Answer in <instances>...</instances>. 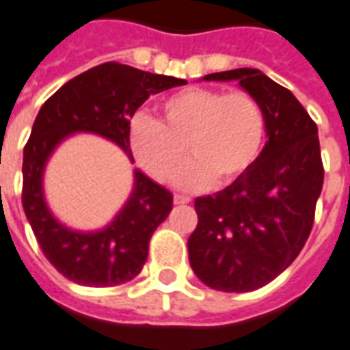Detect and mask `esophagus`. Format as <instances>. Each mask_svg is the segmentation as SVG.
<instances>
[{
  "label": "esophagus",
  "instance_id": "obj_1",
  "mask_svg": "<svg viewBox=\"0 0 350 350\" xmlns=\"http://www.w3.org/2000/svg\"><path fill=\"white\" fill-rule=\"evenodd\" d=\"M191 198L189 196H183V195H176L174 196V204H189Z\"/></svg>",
  "mask_w": 350,
  "mask_h": 350
}]
</instances>
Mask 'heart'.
Returning <instances> with one entry per match:
<instances>
[{"label": "heart", "mask_w": 350, "mask_h": 350, "mask_svg": "<svg viewBox=\"0 0 350 350\" xmlns=\"http://www.w3.org/2000/svg\"><path fill=\"white\" fill-rule=\"evenodd\" d=\"M161 122L137 115L129 124V148L142 170L161 183L172 182L187 161V187L230 185L254 167L265 141V113L245 90L185 89L159 105Z\"/></svg>", "instance_id": "obj_1"}]
</instances>
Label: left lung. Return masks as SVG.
Instances as JSON below:
<instances>
[{
    "mask_svg": "<svg viewBox=\"0 0 350 350\" xmlns=\"http://www.w3.org/2000/svg\"><path fill=\"white\" fill-rule=\"evenodd\" d=\"M237 79L265 113V148L247 174L211 196H198L189 263L206 286L226 293L263 287L286 271L308 241L323 189L317 124L286 87L256 68L204 76Z\"/></svg>",
    "mask_w": 350,
    "mask_h": 350,
    "instance_id": "8db88e82",
    "label": "left lung"
}]
</instances>
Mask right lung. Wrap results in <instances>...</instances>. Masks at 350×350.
<instances>
[{"mask_svg":"<svg viewBox=\"0 0 350 350\" xmlns=\"http://www.w3.org/2000/svg\"><path fill=\"white\" fill-rule=\"evenodd\" d=\"M185 79L103 63L64 83L37 115L23 148L22 204L44 256L68 280L113 287L133 280L148 258L150 237L170 213L172 193L135 170L133 193L109 226L76 232L53 219L44 202L42 172L59 142L89 131L131 155L129 120L150 94L185 85Z\"/></svg>","mask_w":350,"mask_h":350,"instance_id":"add662e5","label":"right lung"}]
</instances>
